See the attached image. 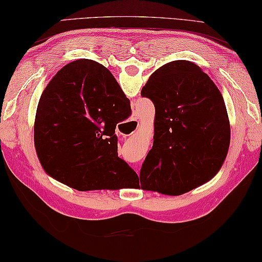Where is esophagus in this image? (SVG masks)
<instances>
[{
    "label": "esophagus",
    "instance_id": "obj_1",
    "mask_svg": "<svg viewBox=\"0 0 262 262\" xmlns=\"http://www.w3.org/2000/svg\"><path fill=\"white\" fill-rule=\"evenodd\" d=\"M137 120H136V119H131L130 120V122H128V125H130V126L131 127H136V126H137Z\"/></svg>",
    "mask_w": 262,
    "mask_h": 262
}]
</instances>
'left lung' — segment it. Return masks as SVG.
Here are the masks:
<instances>
[{
    "label": "left lung",
    "instance_id": "1",
    "mask_svg": "<svg viewBox=\"0 0 262 262\" xmlns=\"http://www.w3.org/2000/svg\"><path fill=\"white\" fill-rule=\"evenodd\" d=\"M155 105L154 145L140 169V187L182 195L210 181L230 143L226 104L217 86L187 60L165 63L142 89Z\"/></svg>",
    "mask_w": 262,
    "mask_h": 262
}]
</instances>
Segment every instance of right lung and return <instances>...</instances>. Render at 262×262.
Masks as SVG:
<instances>
[{
  "instance_id": "1",
  "label": "right lung",
  "mask_w": 262,
  "mask_h": 262,
  "mask_svg": "<svg viewBox=\"0 0 262 262\" xmlns=\"http://www.w3.org/2000/svg\"><path fill=\"white\" fill-rule=\"evenodd\" d=\"M130 100L105 66L90 59L58 71L41 94L34 144L48 175L79 191L131 187L137 173L118 157L116 126Z\"/></svg>"
}]
</instances>
